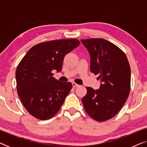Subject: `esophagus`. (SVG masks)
I'll return each mask as SVG.
<instances>
[{"mask_svg": "<svg viewBox=\"0 0 147 147\" xmlns=\"http://www.w3.org/2000/svg\"><path fill=\"white\" fill-rule=\"evenodd\" d=\"M72 86H73L74 88H76V87H78V86H80L79 84H77L76 83H75V82H73V83H72Z\"/></svg>", "mask_w": 147, "mask_h": 147, "instance_id": "esophagus-1", "label": "esophagus"}]
</instances>
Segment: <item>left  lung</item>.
<instances>
[{
	"mask_svg": "<svg viewBox=\"0 0 147 147\" xmlns=\"http://www.w3.org/2000/svg\"><path fill=\"white\" fill-rule=\"evenodd\" d=\"M90 55V71L102 84L100 89L87 87L82 98L84 109L96 121L113 118L124 106L130 91V67L125 53L104 39H82Z\"/></svg>",
	"mask_w": 147,
	"mask_h": 147,
	"instance_id": "8db88e82",
	"label": "left lung"
}]
</instances>
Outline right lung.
Segmentation results:
<instances>
[{"label": "right lung", "mask_w": 147, "mask_h": 147, "mask_svg": "<svg viewBox=\"0 0 147 147\" xmlns=\"http://www.w3.org/2000/svg\"><path fill=\"white\" fill-rule=\"evenodd\" d=\"M80 44L76 39L42 42L32 47L20 61L15 74L17 94L31 115L44 120L59 111L72 84L55 80L52 71H61L65 55Z\"/></svg>", "instance_id": "1"}]
</instances>
